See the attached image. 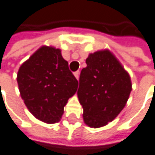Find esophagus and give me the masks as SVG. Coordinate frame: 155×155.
<instances>
[{
  "label": "esophagus",
  "instance_id": "1",
  "mask_svg": "<svg viewBox=\"0 0 155 155\" xmlns=\"http://www.w3.org/2000/svg\"><path fill=\"white\" fill-rule=\"evenodd\" d=\"M73 74H74V76H75V78H76L77 80H78V79H79V76H80V71H75Z\"/></svg>",
  "mask_w": 155,
  "mask_h": 155
}]
</instances>
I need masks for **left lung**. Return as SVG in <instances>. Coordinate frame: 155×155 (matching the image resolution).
Returning a JSON list of instances; mask_svg holds the SVG:
<instances>
[{"label":"left lung","mask_w":155,"mask_h":155,"mask_svg":"<svg viewBox=\"0 0 155 155\" xmlns=\"http://www.w3.org/2000/svg\"><path fill=\"white\" fill-rule=\"evenodd\" d=\"M85 62L77 95L84 123L97 128L114 120L124 108L132 84L128 72L109 50L90 54Z\"/></svg>","instance_id":"1"}]
</instances>
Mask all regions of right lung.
<instances>
[{"label":"right lung","instance_id":"obj_1","mask_svg":"<svg viewBox=\"0 0 155 155\" xmlns=\"http://www.w3.org/2000/svg\"><path fill=\"white\" fill-rule=\"evenodd\" d=\"M24 103L32 115L47 124L58 123L64 107L78 88L60 49L44 45L26 60L17 72Z\"/></svg>","mask_w":155,"mask_h":155}]
</instances>
